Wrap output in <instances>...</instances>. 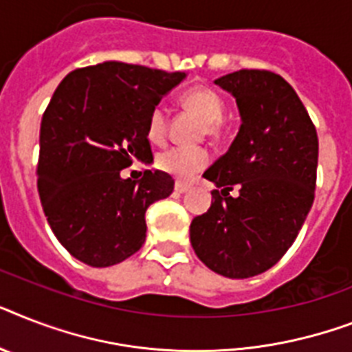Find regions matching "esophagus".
<instances>
[{
  "mask_svg": "<svg viewBox=\"0 0 352 352\" xmlns=\"http://www.w3.org/2000/svg\"><path fill=\"white\" fill-rule=\"evenodd\" d=\"M188 190H190V184H188V182H182V181L175 182L177 193H184V191H188Z\"/></svg>",
  "mask_w": 352,
  "mask_h": 352,
  "instance_id": "esophagus-1",
  "label": "esophagus"
}]
</instances>
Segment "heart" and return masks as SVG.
Segmentation results:
<instances>
[{
    "mask_svg": "<svg viewBox=\"0 0 352 352\" xmlns=\"http://www.w3.org/2000/svg\"><path fill=\"white\" fill-rule=\"evenodd\" d=\"M181 102L201 117L210 135H215L224 116V99L221 94L210 87H193L182 94ZM146 135L153 144H161L166 139L168 111L162 104L151 108L146 122ZM208 164H210V153L199 146H173L157 157V166L177 179L193 177Z\"/></svg>",
    "mask_w": 352,
    "mask_h": 352,
    "instance_id": "obj_1",
    "label": "heart"
}]
</instances>
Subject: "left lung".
<instances>
[{
	"mask_svg": "<svg viewBox=\"0 0 352 352\" xmlns=\"http://www.w3.org/2000/svg\"><path fill=\"white\" fill-rule=\"evenodd\" d=\"M236 99L241 130L204 171L210 210L195 217L190 241L211 271L250 278L278 262L315 201L318 135L289 82L270 70H239L215 81ZM233 187L239 195L231 197Z\"/></svg>",
	"mask_w": 352,
	"mask_h": 352,
	"instance_id": "left-lung-1",
	"label": "left lung"
}]
</instances>
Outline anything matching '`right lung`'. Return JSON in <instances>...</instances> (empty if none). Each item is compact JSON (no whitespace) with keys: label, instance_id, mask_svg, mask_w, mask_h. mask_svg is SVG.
<instances>
[{"label":"right lung","instance_id":"obj_1","mask_svg":"<svg viewBox=\"0 0 352 352\" xmlns=\"http://www.w3.org/2000/svg\"><path fill=\"white\" fill-rule=\"evenodd\" d=\"M184 77L107 61L77 68L56 88L39 130L37 191L54 235L77 260L108 267L144 244L148 206L175 182L159 170L141 181L121 171L153 162L148 116Z\"/></svg>","mask_w":352,"mask_h":352}]
</instances>
